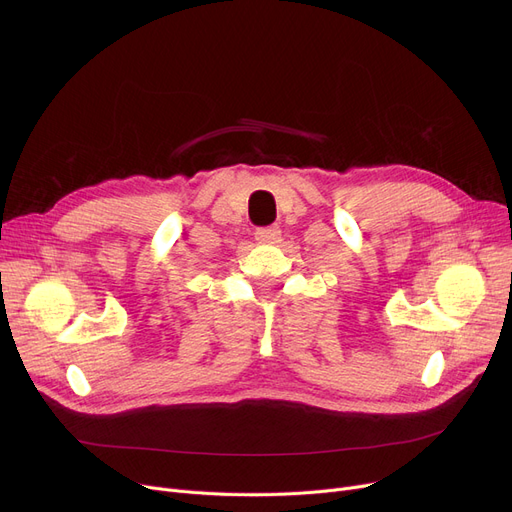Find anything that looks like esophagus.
Segmentation results:
<instances>
[{"instance_id":"esophagus-1","label":"esophagus","mask_w":512,"mask_h":512,"mask_svg":"<svg viewBox=\"0 0 512 512\" xmlns=\"http://www.w3.org/2000/svg\"><path fill=\"white\" fill-rule=\"evenodd\" d=\"M282 230L278 226H261L255 230V240L259 242H276L280 238Z\"/></svg>"}]
</instances>
